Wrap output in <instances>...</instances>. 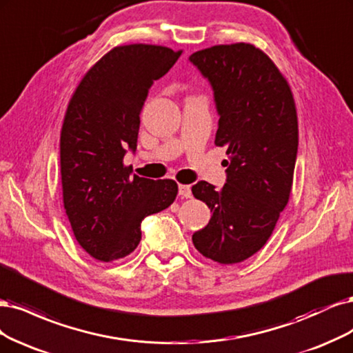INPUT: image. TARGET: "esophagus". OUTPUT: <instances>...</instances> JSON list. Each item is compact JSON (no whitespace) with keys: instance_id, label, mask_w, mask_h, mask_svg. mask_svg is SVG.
I'll return each mask as SVG.
<instances>
[{"instance_id":"1","label":"esophagus","mask_w":353,"mask_h":353,"mask_svg":"<svg viewBox=\"0 0 353 353\" xmlns=\"http://www.w3.org/2000/svg\"><path fill=\"white\" fill-rule=\"evenodd\" d=\"M180 198H192V188L189 185H179Z\"/></svg>"}]
</instances>
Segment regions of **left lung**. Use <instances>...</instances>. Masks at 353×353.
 <instances>
[{
	"mask_svg": "<svg viewBox=\"0 0 353 353\" xmlns=\"http://www.w3.org/2000/svg\"><path fill=\"white\" fill-rule=\"evenodd\" d=\"M190 63L214 90L224 146L225 185L192 186L212 215L192 242L215 263L236 264L258 252L288 205L298 154V116L290 86L270 57L251 43L215 45Z\"/></svg>",
	"mask_w": 353,
	"mask_h": 353,
	"instance_id": "1",
	"label": "left lung"
}]
</instances>
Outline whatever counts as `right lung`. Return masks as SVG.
Here are the masks:
<instances>
[{"label": "right lung", "mask_w": 353, "mask_h": 353, "mask_svg": "<svg viewBox=\"0 0 353 353\" xmlns=\"http://www.w3.org/2000/svg\"><path fill=\"white\" fill-rule=\"evenodd\" d=\"M180 54L146 43L112 48L90 67L67 107L60 138L64 210L76 241L98 261L132 254L142 220L176 199L174 180L132 176L123 158L128 148L136 150L150 88Z\"/></svg>", "instance_id": "obj_1"}]
</instances>
